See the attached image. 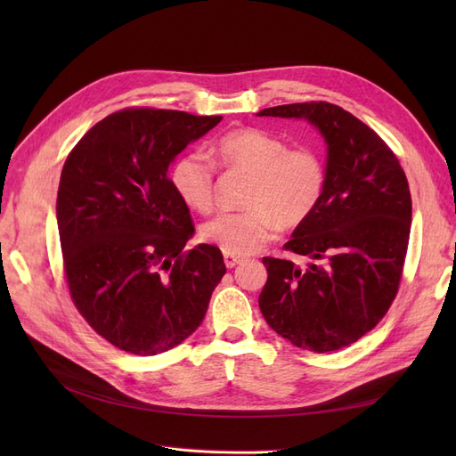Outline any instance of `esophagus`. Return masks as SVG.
I'll return each instance as SVG.
<instances>
[{
  "mask_svg": "<svg viewBox=\"0 0 456 456\" xmlns=\"http://www.w3.org/2000/svg\"><path fill=\"white\" fill-rule=\"evenodd\" d=\"M241 262V258L240 256H236V255H230V253H224V265L228 266V268H233L236 265H240Z\"/></svg>",
  "mask_w": 456,
  "mask_h": 456,
  "instance_id": "obj_1",
  "label": "esophagus"
}]
</instances>
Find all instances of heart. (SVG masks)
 I'll list each match as a JSON object with an SVG mask.
<instances>
[{
	"label": "heart",
	"mask_w": 456,
	"mask_h": 456,
	"mask_svg": "<svg viewBox=\"0 0 456 456\" xmlns=\"http://www.w3.org/2000/svg\"><path fill=\"white\" fill-rule=\"evenodd\" d=\"M213 151L226 169L251 173L241 211L223 213L201 228V236L230 255H249L266 245L280 224L297 228L320 205L327 169L310 146H287L281 136L258 127L233 129ZM216 171L211 159L191 150L171 169V184L190 209L209 213L215 205Z\"/></svg>",
	"instance_id": "heart-1"
}]
</instances>
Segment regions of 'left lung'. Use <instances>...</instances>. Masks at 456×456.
<instances>
[{
	"label": "left lung",
	"mask_w": 456,
	"mask_h": 456,
	"mask_svg": "<svg viewBox=\"0 0 456 456\" xmlns=\"http://www.w3.org/2000/svg\"><path fill=\"white\" fill-rule=\"evenodd\" d=\"M258 116L305 118L327 142L320 205L283 249L308 258L265 256L258 306L275 333L302 350H340L375 329L397 295L411 233V191L380 136L330 102H297Z\"/></svg>",
	"instance_id": "left-lung-1"
}]
</instances>
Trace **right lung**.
<instances>
[{"label":"right lung","mask_w":456,"mask_h":456,"mask_svg":"<svg viewBox=\"0 0 456 456\" xmlns=\"http://www.w3.org/2000/svg\"><path fill=\"white\" fill-rule=\"evenodd\" d=\"M223 116L123 108L68 154L57 196L64 280L84 320L116 348L156 355L201 325L226 273L215 245L186 249L188 205L167 169Z\"/></svg>","instance_id":"1"}]
</instances>
